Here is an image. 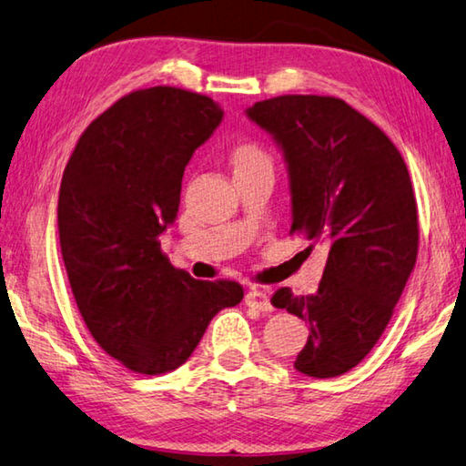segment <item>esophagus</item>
Wrapping results in <instances>:
<instances>
[{"label": "esophagus", "mask_w": 466, "mask_h": 466, "mask_svg": "<svg viewBox=\"0 0 466 466\" xmlns=\"http://www.w3.org/2000/svg\"><path fill=\"white\" fill-rule=\"evenodd\" d=\"M244 302H247V306H250V309H257L261 312H271L273 310L269 294H267L265 289H258V288L248 289L247 296H244Z\"/></svg>", "instance_id": "1"}]
</instances>
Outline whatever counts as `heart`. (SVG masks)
I'll return each instance as SVG.
<instances>
[{
    "label": "heart",
    "instance_id": "obj_1",
    "mask_svg": "<svg viewBox=\"0 0 466 466\" xmlns=\"http://www.w3.org/2000/svg\"><path fill=\"white\" fill-rule=\"evenodd\" d=\"M257 164H271L269 156H267L258 146H242L236 149L234 154V167L236 168H247L257 167Z\"/></svg>",
    "mask_w": 466,
    "mask_h": 466
}]
</instances>
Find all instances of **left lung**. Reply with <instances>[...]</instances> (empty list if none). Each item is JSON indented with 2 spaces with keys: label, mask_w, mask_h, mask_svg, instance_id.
Listing matches in <instances>:
<instances>
[{
  "label": "left lung",
  "mask_w": 466,
  "mask_h": 466,
  "mask_svg": "<svg viewBox=\"0 0 466 466\" xmlns=\"http://www.w3.org/2000/svg\"><path fill=\"white\" fill-rule=\"evenodd\" d=\"M248 119L283 154L291 230L329 247L319 289L273 294L275 309L310 325L294 368L312 378L350 372L376 345L417 258L411 178L392 141L343 100L288 96L255 102Z\"/></svg>",
  "instance_id": "obj_1"
}]
</instances>
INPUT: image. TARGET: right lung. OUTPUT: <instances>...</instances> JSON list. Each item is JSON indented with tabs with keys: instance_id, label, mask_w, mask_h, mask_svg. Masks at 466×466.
<instances>
[{
	"instance_id": "add662e5",
	"label": "right lung",
	"mask_w": 466,
	"mask_h": 466,
	"mask_svg": "<svg viewBox=\"0 0 466 466\" xmlns=\"http://www.w3.org/2000/svg\"><path fill=\"white\" fill-rule=\"evenodd\" d=\"M224 119L208 96L170 86L131 92L88 125L59 188V242L77 309L110 358L139 374L185 364L244 291L175 269L160 236L175 224L195 149Z\"/></svg>"
}]
</instances>
